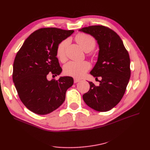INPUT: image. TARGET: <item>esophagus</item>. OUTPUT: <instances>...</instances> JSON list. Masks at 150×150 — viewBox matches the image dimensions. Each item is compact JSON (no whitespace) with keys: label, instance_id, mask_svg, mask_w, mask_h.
<instances>
[{"label":"esophagus","instance_id":"34e87169","mask_svg":"<svg viewBox=\"0 0 150 150\" xmlns=\"http://www.w3.org/2000/svg\"><path fill=\"white\" fill-rule=\"evenodd\" d=\"M79 81H80V79H77V78H74V83H78V82H79Z\"/></svg>","mask_w":150,"mask_h":150}]
</instances>
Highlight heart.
<instances>
[{
  "label": "heart",
  "instance_id": "heart-1",
  "mask_svg": "<svg viewBox=\"0 0 150 150\" xmlns=\"http://www.w3.org/2000/svg\"><path fill=\"white\" fill-rule=\"evenodd\" d=\"M75 40L79 46L82 47L86 52H88V55L93 56V53L90 52L96 46V39L93 35L81 33L75 36ZM69 44L68 39L62 40L57 45L56 54V57L59 61L64 62L66 59V49ZM90 64L86 61L77 62L69 61L64 66V74L74 78H81L90 69Z\"/></svg>",
  "mask_w": 150,
  "mask_h": 150
}]
</instances>
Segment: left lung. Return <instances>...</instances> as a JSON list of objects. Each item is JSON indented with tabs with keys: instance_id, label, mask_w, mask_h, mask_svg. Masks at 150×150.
<instances>
[{
	"instance_id": "1",
	"label": "left lung",
	"mask_w": 150,
	"mask_h": 150,
	"mask_svg": "<svg viewBox=\"0 0 150 150\" xmlns=\"http://www.w3.org/2000/svg\"><path fill=\"white\" fill-rule=\"evenodd\" d=\"M79 30L91 34L98 40V61L90 73L96 79L102 78L99 81V86L89 83V90L83 98L93 110L108 111L120 103L126 91L131 76L128 52L120 36L108 27L91 25Z\"/></svg>"
}]
</instances>
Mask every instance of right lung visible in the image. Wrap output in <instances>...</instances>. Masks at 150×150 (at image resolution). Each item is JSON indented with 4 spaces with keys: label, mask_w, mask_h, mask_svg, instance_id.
I'll return each mask as SVG.
<instances>
[{
    "label": "right lung",
    "mask_w": 150,
    "mask_h": 150,
    "mask_svg": "<svg viewBox=\"0 0 150 150\" xmlns=\"http://www.w3.org/2000/svg\"><path fill=\"white\" fill-rule=\"evenodd\" d=\"M73 33L56 28L39 29L25 39L16 54L12 79L22 103L35 114L44 115L56 110L73 84V78L69 76L47 79L49 74L54 76L61 72L56 48Z\"/></svg>",
    "instance_id": "right-lung-1"
}]
</instances>
